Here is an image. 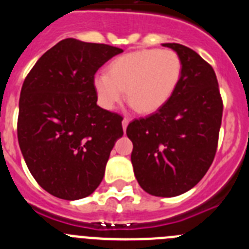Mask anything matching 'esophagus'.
Returning a JSON list of instances; mask_svg holds the SVG:
<instances>
[{"instance_id":"34e87169","label":"esophagus","mask_w":249,"mask_h":249,"mask_svg":"<svg viewBox=\"0 0 249 249\" xmlns=\"http://www.w3.org/2000/svg\"><path fill=\"white\" fill-rule=\"evenodd\" d=\"M128 123H129V120H128V118H123V121H122V127H123V131H126L127 126H128Z\"/></svg>"}]
</instances>
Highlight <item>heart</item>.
Returning <instances> with one entry per match:
<instances>
[{
  "label": "heart",
  "instance_id": "obj_1",
  "mask_svg": "<svg viewBox=\"0 0 249 249\" xmlns=\"http://www.w3.org/2000/svg\"><path fill=\"white\" fill-rule=\"evenodd\" d=\"M182 77V61L172 50H141L113 59L108 73H97L93 87L102 108L127 100L141 113H153L172 97Z\"/></svg>",
  "mask_w": 249,
  "mask_h": 249
}]
</instances>
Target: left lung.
Segmentation results:
<instances>
[{"label": "left lung", "mask_w": 249, "mask_h": 249, "mask_svg": "<svg viewBox=\"0 0 249 249\" xmlns=\"http://www.w3.org/2000/svg\"><path fill=\"white\" fill-rule=\"evenodd\" d=\"M162 46L181 57V81L162 108L129 123L127 136L142 190L156 197H176L193 188L212 164L223 103L212 66L183 45Z\"/></svg>", "instance_id": "8db88e82"}]
</instances>
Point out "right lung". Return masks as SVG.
Masks as SVG:
<instances>
[{
    "instance_id": "obj_1",
    "label": "right lung",
    "mask_w": 249,
    "mask_h": 249,
    "mask_svg": "<svg viewBox=\"0 0 249 249\" xmlns=\"http://www.w3.org/2000/svg\"><path fill=\"white\" fill-rule=\"evenodd\" d=\"M123 50L66 38L48 50L26 77L17 137L31 175L54 197L92 195L123 136L120 114L97 106L93 78Z\"/></svg>"
}]
</instances>
